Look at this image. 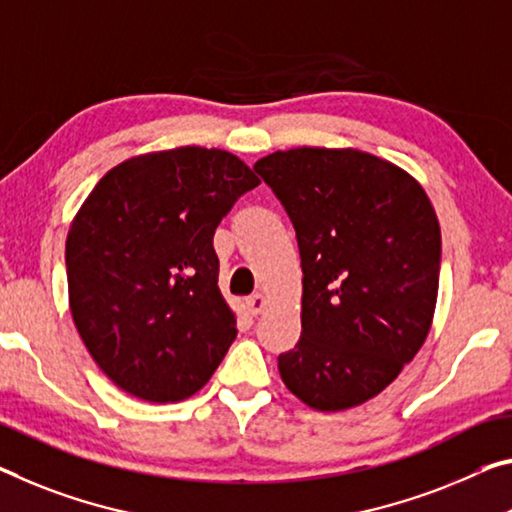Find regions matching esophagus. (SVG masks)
<instances>
[{"instance_id":"obj_1","label":"esophagus","mask_w":512,"mask_h":512,"mask_svg":"<svg viewBox=\"0 0 512 512\" xmlns=\"http://www.w3.org/2000/svg\"><path fill=\"white\" fill-rule=\"evenodd\" d=\"M247 309L251 316H261V313L267 309V295L256 293V295L247 297Z\"/></svg>"}]
</instances>
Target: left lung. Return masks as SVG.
I'll return each instance as SVG.
<instances>
[{"instance_id":"8db88e82","label":"left lung","mask_w":512,"mask_h":512,"mask_svg":"<svg viewBox=\"0 0 512 512\" xmlns=\"http://www.w3.org/2000/svg\"><path fill=\"white\" fill-rule=\"evenodd\" d=\"M295 226L302 336L279 355L288 391L318 412L375 398L426 343L442 231L419 180L359 148L302 146L261 157Z\"/></svg>"}]
</instances>
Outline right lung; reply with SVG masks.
I'll list each match as a JSON object with an SVG mask.
<instances>
[{
  "mask_svg": "<svg viewBox=\"0 0 512 512\" xmlns=\"http://www.w3.org/2000/svg\"><path fill=\"white\" fill-rule=\"evenodd\" d=\"M261 183L238 155L180 146L109 169L66 238L68 304L100 371L130 396H194L238 336L217 286V224Z\"/></svg>",
  "mask_w": 512,
  "mask_h": 512,
  "instance_id": "add662e5",
  "label": "right lung"
}]
</instances>
